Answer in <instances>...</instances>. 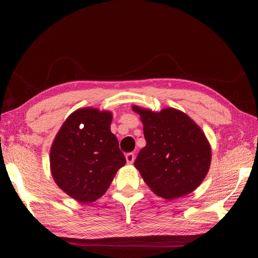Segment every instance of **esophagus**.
Masks as SVG:
<instances>
[{
  "mask_svg": "<svg viewBox=\"0 0 258 258\" xmlns=\"http://www.w3.org/2000/svg\"><path fill=\"white\" fill-rule=\"evenodd\" d=\"M125 158H126V162H127V164H133L135 161V155L133 154V153H127V154L125 155Z\"/></svg>",
  "mask_w": 258,
  "mask_h": 258,
  "instance_id": "34e87169",
  "label": "esophagus"
}]
</instances>
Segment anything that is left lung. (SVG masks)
<instances>
[{
    "mask_svg": "<svg viewBox=\"0 0 258 258\" xmlns=\"http://www.w3.org/2000/svg\"><path fill=\"white\" fill-rule=\"evenodd\" d=\"M143 123L146 146L134 163L153 193L166 200L190 194L206 177L212 161L210 142L187 114L133 105Z\"/></svg>",
    "mask_w": 258,
    "mask_h": 258,
    "instance_id": "left-lung-1",
    "label": "left lung"
}]
</instances>
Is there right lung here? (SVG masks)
<instances>
[{"mask_svg": "<svg viewBox=\"0 0 258 258\" xmlns=\"http://www.w3.org/2000/svg\"><path fill=\"white\" fill-rule=\"evenodd\" d=\"M113 114L94 107L76 109L65 119L50 151L54 182L83 204L106 193L115 174L125 165L118 141L111 132Z\"/></svg>", "mask_w": 258, "mask_h": 258, "instance_id": "obj_1", "label": "right lung"}]
</instances>
